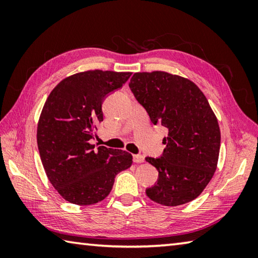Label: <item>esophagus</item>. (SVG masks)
Masks as SVG:
<instances>
[{
  "label": "esophagus",
  "instance_id": "obj_1",
  "mask_svg": "<svg viewBox=\"0 0 258 258\" xmlns=\"http://www.w3.org/2000/svg\"><path fill=\"white\" fill-rule=\"evenodd\" d=\"M133 161L137 164H141V163H145V157L142 155H134L133 156Z\"/></svg>",
  "mask_w": 258,
  "mask_h": 258
}]
</instances>
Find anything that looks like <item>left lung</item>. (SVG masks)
Instances as JSON below:
<instances>
[{
	"mask_svg": "<svg viewBox=\"0 0 258 258\" xmlns=\"http://www.w3.org/2000/svg\"><path fill=\"white\" fill-rule=\"evenodd\" d=\"M130 87L152 123L168 131L163 156L146 158L159 173L147 196L164 206L192 202L212 180L220 155L221 131L207 98L187 78L159 71L135 73Z\"/></svg>",
	"mask_w": 258,
	"mask_h": 258,
	"instance_id": "1",
	"label": "left lung"
}]
</instances>
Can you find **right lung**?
<instances>
[{
	"label": "right lung",
	"mask_w": 258,
	"mask_h": 258,
	"mask_svg": "<svg viewBox=\"0 0 258 258\" xmlns=\"http://www.w3.org/2000/svg\"><path fill=\"white\" fill-rule=\"evenodd\" d=\"M132 73L86 71L63 78L47 97L37 123V147L46 176L67 202L87 206L107 197L115 176L131 167L127 151L94 149L102 101Z\"/></svg>",
	"instance_id": "obj_1"
}]
</instances>
